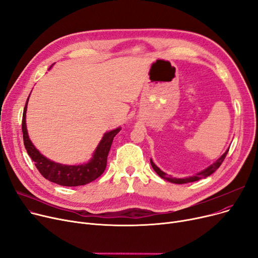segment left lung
<instances>
[{"mask_svg":"<svg viewBox=\"0 0 258 258\" xmlns=\"http://www.w3.org/2000/svg\"><path fill=\"white\" fill-rule=\"evenodd\" d=\"M228 151H229V150H227L218 160H216V161L214 162L213 164L209 165L207 168L203 169V170L200 171V172H197L195 175H192V177H187V178H182V179H181V178L168 177L167 173H165L163 170H161V169L154 163L152 159H151V164H152V167L154 168V170L157 172V174L160 175V177H161L162 179H164V180H166V181H168V182H170V183H174V184H186V183L196 182V181H199V180H201V179H203V178L209 177L210 174H212L216 169H218V168L221 166V164L223 163V161H224L225 158H226V155H227Z\"/></svg>","mask_w":258,"mask_h":258,"instance_id":"8db88e82","label":"left lung"}]
</instances>
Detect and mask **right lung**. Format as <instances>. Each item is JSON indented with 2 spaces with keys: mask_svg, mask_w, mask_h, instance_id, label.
<instances>
[{
  "mask_svg": "<svg viewBox=\"0 0 258 258\" xmlns=\"http://www.w3.org/2000/svg\"><path fill=\"white\" fill-rule=\"evenodd\" d=\"M28 99H27L23 113V139L26 151L34 162V164L40 172V174L52 183L69 187L86 185L100 177L106 167L107 155L111 150V145L113 143L114 137L120 132L121 127H117L110 132H106L103 135V137L97 145L96 150L94 151L91 160L87 162V163L78 165H66L56 163V162L51 161L50 159L40 154L29 138L28 131H27L26 126V112Z\"/></svg>",
  "mask_w": 258,
  "mask_h": 258,
  "instance_id": "right-lung-1",
  "label": "right lung"
}]
</instances>
